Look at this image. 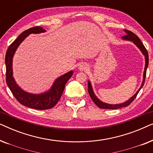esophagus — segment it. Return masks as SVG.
Listing matches in <instances>:
<instances>
[{"instance_id": "obj_1", "label": "esophagus", "mask_w": 153, "mask_h": 153, "mask_svg": "<svg viewBox=\"0 0 153 153\" xmlns=\"http://www.w3.org/2000/svg\"><path fill=\"white\" fill-rule=\"evenodd\" d=\"M88 67L86 64L83 63V64H81V65H79V70L80 71H85V70H88Z\"/></svg>"}]
</instances>
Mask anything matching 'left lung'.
<instances>
[{"label":"left lung","instance_id":"left-lung-1","mask_svg":"<svg viewBox=\"0 0 153 153\" xmlns=\"http://www.w3.org/2000/svg\"><path fill=\"white\" fill-rule=\"evenodd\" d=\"M125 32L126 33L127 35H125V36L122 37V39H124V40H128V41L132 42L134 44V45L140 49V51H141V53L143 54V56H145L146 64H145V68H144V71H143V81H142V83H141V87L139 88V89L138 90L137 93H136L132 97L130 98V99H129L128 100H127L126 102H123V103H121V104H107V103H105V102H102L101 100L98 99L97 96L95 95V94L94 93L91 81L88 80V93H89L90 96H91V99L93 100V101L94 102V103H95L99 108H108V109H116V108L126 107V106L129 105V104H130L131 102L134 101V100L136 97H137V94L139 93L140 90L142 88V87H143L144 85V83H145V79H146V70H147V68L148 66V62H149L148 51L145 48V47H144L143 43L141 42V39H140L139 37H138L137 35L134 34V33H133L132 32H131V31H129L128 30H125Z\"/></svg>","mask_w":153,"mask_h":153}]
</instances>
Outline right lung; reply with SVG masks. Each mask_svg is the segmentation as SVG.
Here are the masks:
<instances>
[{"label":"right lung","mask_w":153,"mask_h":153,"mask_svg":"<svg viewBox=\"0 0 153 153\" xmlns=\"http://www.w3.org/2000/svg\"><path fill=\"white\" fill-rule=\"evenodd\" d=\"M46 30L42 27L36 26L29 28L21 33L17 38L8 47L5 54L6 66V83L9 87L12 93L17 100V101L23 105L29 108L38 110L49 109L53 107L59 101L62 93H63L66 83L73 74V71L62 74L57 78L49 91L40 94H33L25 91L19 86L13 77L12 70V60L16 50L20 44L30 34H39L45 33Z\"/></svg>","instance_id":"add662e5"}]
</instances>
